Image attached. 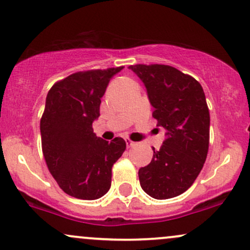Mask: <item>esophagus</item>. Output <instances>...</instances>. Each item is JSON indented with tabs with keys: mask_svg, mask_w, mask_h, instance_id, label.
I'll return each instance as SVG.
<instances>
[{
	"mask_svg": "<svg viewBox=\"0 0 250 250\" xmlns=\"http://www.w3.org/2000/svg\"><path fill=\"white\" fill-rule=\"evenodd\" d=\"M125 145H127L128 148H130V147H133V146H135V142H133L131 140H129V139H125Z\"/></svg>",
	"mask_w": 250,
	"mask_h": 250,
	"instance_id": "esophagus-1",
	"label": "esophagus"
}]
</instances>
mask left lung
Returning a JSON list of instances; mask_svg holds the SVG:
<instances>
[{"label":"left lung","instance_id":"obj_1","mask_svg":"<svg viewBox=\"0 0 250 250\" xmlns=\"http://www.w3.org/2000/svg\"><path fill=\"white\" fill-rule=\"evenodd\" d=\"M131 69L147 89L157 125L166 129L161 148L140 168L143 190L157 200L185 193L207 159L210 116L205 91L194 77L165 64H135Z\"/></svg>","mask_w":250,"mask_h":250}]
</instances>
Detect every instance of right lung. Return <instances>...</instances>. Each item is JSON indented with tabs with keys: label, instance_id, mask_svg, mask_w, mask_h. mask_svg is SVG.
Here are the masks:
<instances>
[{
	"label": "right lung",
	"instance_id": "right-lung-1",
	"mask_svg": "<svg viewBox=\"0 0 250 250\" xmlns=\"http://www.w3.org/2000/svg\"><path fill=\"white\" fill-rule=\"evenodd\" d=\"M122 69L79 71L48 91L40 123L43 156L60 188L76 199L96 200L107 193L111 168L125 149L122 137L108 142L93 130L101 97Z\"/></svg>",
	"mask_w": 250,
	"mask_h": 250
}]
</instances>
